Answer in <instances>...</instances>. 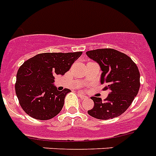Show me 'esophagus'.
<instances>
[{
	"label": "esophagus",
	"mask_w": 156,
	"mask_h": 156,
	"mask_svg": "<svg viewBox=\"0 0 156 156\" xmlns=\"http://www.w3.org/2000/svg\"><path fill=\"white\" fill-rule=\"evenodd\" d=\"M78 95H79V97H80V98H82V99H85V98H87V96L85 95V94H82V93H79V94H78Z\"/></svg>",
	"instance_id": "34e87169"
}]
</instances>
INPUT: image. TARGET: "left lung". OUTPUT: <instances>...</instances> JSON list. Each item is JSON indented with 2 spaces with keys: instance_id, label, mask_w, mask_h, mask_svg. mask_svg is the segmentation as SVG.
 I'll list each match as a JSON object with an SVG mask.
<instances>
[{
  "instance_id": "8db88e82",
  "label": "left lung",
  "mask_w": 156,
  "mask_h": 156,
  "mask_svg": "<svg viewBox=\"0 0 156 156\" xmlns=\"http://www.w3.org/2000/svg\"><path fill=\"white\" fill-rule=\"evenodd\" d=\"M87 56L99 64L102 69L101 83L103 90H109L106 99L91 97L94 107L90 116L107 120L118 117L126 111L137 95L140 74L137 66L126 54L114 49H98L87 52Z\"/></svg>"
}]
</instances>
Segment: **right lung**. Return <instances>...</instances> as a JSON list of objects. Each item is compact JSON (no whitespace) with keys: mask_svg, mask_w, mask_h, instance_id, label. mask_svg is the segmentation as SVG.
<instances>
[{"mask_svg":"<svg viewBox=\"0 0 156 156\" xmlns=\"http://www.w3.org/2000/svg\"><path fill=\"white\" fill-rule=\"evenodd\" d=\"M82 52L43 53L28 59L16 74L15 91L21 108L30 117L48 120L63 107L70 90L59 91L53 85L54 76L65 74Z\"/></svg>","mask_w":156,"mask_h":156,"instance_id":"add662e5","label":"right lung"}]
</instances>
